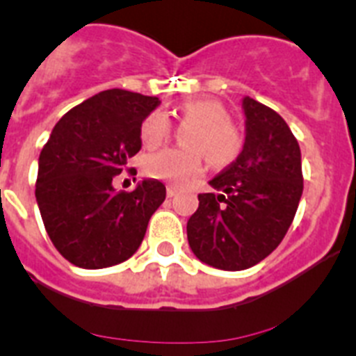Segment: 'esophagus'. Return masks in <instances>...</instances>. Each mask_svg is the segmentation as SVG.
I'll return each mask as SVG.
<instances>
[{"label": "esophagus", "mask_w": 356, "mask_h": 356, "mask_svg": "<svg viewBox=\"0 0 356 356\" xmlns=\"http://www.w3.org/2000/svg\"><path fill=\"white\" fill-rule=\"evenodd\" d=\"M176 193H178V188H176L175 185H168V197L176 196Z\"/></svg>", "instance_id": "obj_1"}]
</instances>
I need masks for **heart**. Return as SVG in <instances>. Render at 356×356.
Here are the masks:
<instances>
[{"label":"heart","instance_id":"1","mask_svg":"<svg viewBox=\"0 0 356 356\" xmlns=\"http://www.w3.org/2000/svg\"><path fill=\"white\" fill-rule=\"evenodd\" d=\"M175 112L181 122L193 124L184 139L187 147H169L147 156L144 162L147 176L184 185L201 172V153L212 165L234 162L241 151L242 139L237 128L229 122L225 105L209 97H196L178 103ZM169 134L171 124L162 112H151L140 124V140L147 149L165 143Z\"/></svg>","mask_w":356,"mask_h":356}]
</instances>
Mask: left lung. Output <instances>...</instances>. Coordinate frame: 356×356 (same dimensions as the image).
Returning a JSON list of instances; mask_svg holds the SVG:
<instances>
[{
    "instance_id": "obj_1",
    "label": "left lung",
    "mask_w": 356,
    "mask_h": 356,
    "mask_svg": "<svg viewBox=\"0 0 356 356\" xmlns=\"http://www.w3.org/2000/svg\"><path fill=\"white\" fill-rule=\"evenodd\" d=\"M246 139L237 160L209 181L187 222L188 246L201 262L242 271L264 260L287 234L303 194L300 144L275 110L242 99Z\"/></svg>"
}]
</instances>
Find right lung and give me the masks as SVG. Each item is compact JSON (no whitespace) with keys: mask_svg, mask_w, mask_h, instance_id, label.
Masks as SVG:
<instances>
[{"mask_svg":"<svg viewBox=\"0 0 356 356\" xmlns=\"http://www.w3.org/2000/svg\"><path fill=\"white\" fill-rule=\"evenodd\" d=\"M159 105L155 96L103 90L69 110L40 151L37 205L51 242L74 266L103 269L130 259L165 200L159 180L131 193L112 185L140 151V124Z\"/></svg>","mask_w":356,"mask_h":356,"instance_id":"1","label":"right lung"}]
</instances>
